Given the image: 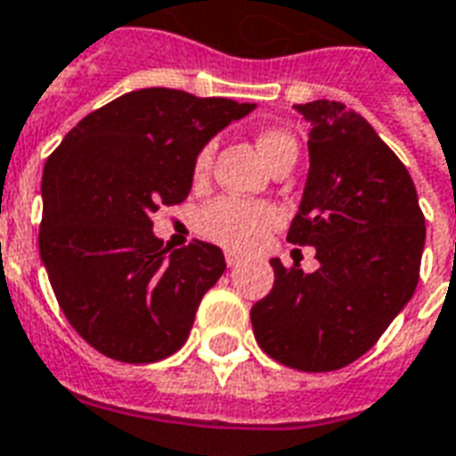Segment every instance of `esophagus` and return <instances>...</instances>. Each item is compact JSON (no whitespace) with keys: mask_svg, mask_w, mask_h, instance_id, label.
Returning <instances> with one entry per match:
<instances>
[{"mask_svg":"<svg viewBox=\"0 0 456 456\" xmlns=\"http://www.w3.org/2000/svg\"><path fill=\"white\" fill-rule=\"evenodd\" d=\"M224 261H227V266L232 268V266H237L239 261H241V256H239L237 251H227V254H224Z\"/></svg>","mask_w":456,"mask_h":456,"instance_id":"esophagus-1","label":"esophagus"}]
</instances>
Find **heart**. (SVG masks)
Listing matches in <instances>:
<instances>
[{
  "instance_id": "heart-1",
  "label": "heart",
  "mask_w": 456,
  "mask_h": 456,
  "mask_svg": "<svg viewBox=\"0 0 456 456\" xmlns=\"http://www.w3.org/2000/svg\"><path fill=\"white\" fill-rule=\"evenodd\" d=\"M256 146L271 168L283 159H297L296 139L283 129L261 131ZM212 153H215L212 143L200 149L198 159L192 163L195 180H202L208 175ZM281 219H283L281 209L271 202L224 195L200 209L198 229L208 239L232 248V251H251L266 241L268 234L281 224Z\"/></svg>"
}]
</instances>
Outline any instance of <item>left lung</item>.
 <instances>
[{"mask_svg": "<svg viewBox=\"0 0 456 456\" xmlns=\"http://www.w3.org/2000/svg\"><path fill=\"white\" fill-rule=\"evenodd\" d=\"M310 121V173L288 241L320 268L271 266L251 307L258 346L297 371H337L379 342L420 278L425 217L408 168L369 121L330 100L296 104Z\"/></svg>", "mask_w": 456, "mask_h": 456, "instance_id": "obj_1", "label": "left lung"}]
</instances>
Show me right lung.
Wrapping results in <instances>:
<instances>
[{
    "instance_id": "obj_1",
    "label": "right lung",
    "mask_w": 456,
    "mask_h": 456,
    "mask_svg": "<svg viewBox=\"0 0 456 456\" xmlns=\"http://www.w3.org/2000/svg\"><path fill=\"white\" fill-rule=\"evenodd\" d=\"M251 110L146 87L87 114L48 156L38 248L68 322L100 354L151 363L185 344L224 254L200 239L166 254L151 217L188 198L200 149Z\"/></svg>"
}]
</instances>
